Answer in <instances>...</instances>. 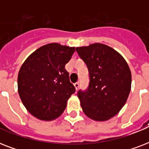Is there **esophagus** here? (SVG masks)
<instances>
[{
	"label": "esophagus",
	"mask_w": 149,
	"mask_h": 149,
	"mask_svg": "<svg viewBox=\"0 0 149 149\" xmlns=\"http://www.w3.org/2000/svg\"><path fill=\"white\" fill-rule=\"evenodd\" d=\"M74 86H75V88H76V90H78L79 89V82H77V83H75L74 84Z\"/></svg>",
	"instance_id": "34e87169"
}]
</instances>
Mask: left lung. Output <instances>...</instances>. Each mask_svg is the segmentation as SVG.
Wrapping results in <instances>:
<instances>
[{
    "instance_id": "1",
    "label": "left lung",
    "mask_w": 149,
    "mask_h": 149,
    "mask_svg": "<svg viewBox=\"0 0 149 149\" xmlns=\"http://www.w3.org/2000/svg\"><path fill=\"white\" fill-rule=\"evenodd\" d=\"M77 52L88 67L90 85L78 98L88 118L105 121L119 113L132 88V73L127 62L108 45L93 43L77 47Z\"/></svg>"
}]
</instances>
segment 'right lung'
<instances>
[{
	"instance_id": "add662e5",
	"label": "right lung",
	"mask_w": 149,
	"mask_h": 149,
	"mask_svg": "<svg viewBox=\"0 0 149 149\" xmlns=\"http://www.w3.org/2000/svg\"><path fill=\"white\" fill-rule=\"evenodd\" d=\"M74 52L75 47L49 43L33 52L20 68L18 94L35 118L52 120L63 113L76 91L65 69Z\"/></svg>"
}]
</instances>
